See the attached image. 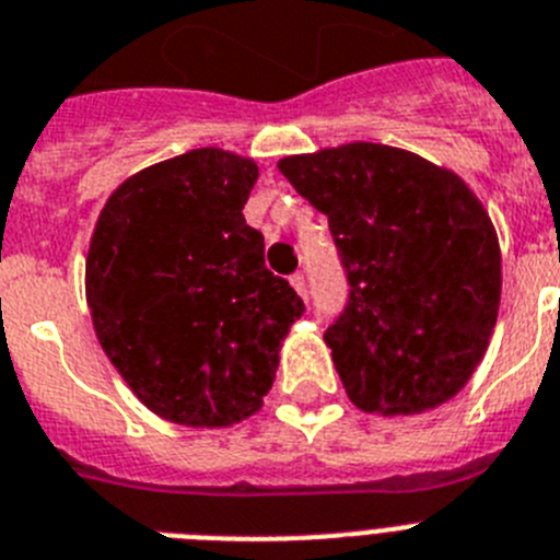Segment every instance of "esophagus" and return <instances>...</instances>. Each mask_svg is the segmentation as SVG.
Instances as JSON below:
<instances>
[{"instance_id":"34e87169","label":"esophagus","mask_w":560,"mask_h":560,"mask_svg":"<svg viewBox=\"0 0 560 560\" xmlns=\"http://www.w3.org/2000/svg\"><path fill=\"white\" fill-rule=\"evenodd\" d=\"M290 284L295 287V293H299L301 299H307V281H304V273L290 276Z\"/></svg>"}]
</instances>
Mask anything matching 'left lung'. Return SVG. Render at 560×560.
Masks as SVG:
<instances>
[{
  "instance_id": "obj_1",
  "label": "left lung",
  "mask_w": 560,
  "mask_h": 560,
  "mask_svg": "<svg viewBox=\"0 0 560 560\" xmlns=\"http://www.w3.org/2000/svg\"><path fill=\"white\" fill-rule=\"evenodd\" d=\"M329 220L347 304L324 332L349 400L420 415L482 361L502 293L499 242L456 174L402 149L349 143L279 163Z\"/></svg>"
}]
</instances>
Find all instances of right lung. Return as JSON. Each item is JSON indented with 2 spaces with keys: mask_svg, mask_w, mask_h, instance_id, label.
I'll return each mask as SVG.
<instances>
[{
  "mask_svg": "<svg viewBox=\"0 0 560 560\" xmlns=\"http://www.w3.org/2000/svg\"><path fill=\"white\" fill-rule=\"evenodd\" d=\"M256 177L253 160L194 149L126 179L92 233L86 301L101 347L138 400L179 425L250 417L304 315L242 217Z\"/></svg>",
  "mask_w": 560,
  "mask_h": 560,
  "instance_id": "obj_1",
  "label": "right lung"
}]
</instances>
